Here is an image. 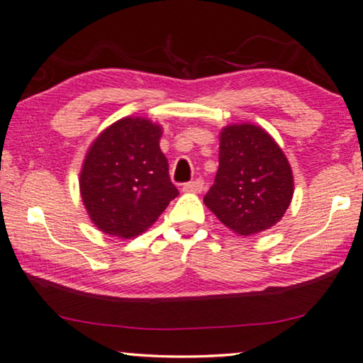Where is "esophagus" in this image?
<instances>
[{
	"label": "esophagus",
	"mask_w": 363,
	"mask_h": 363,
	"mask_svg": "<svg viewBox=\"0 0 363 363\" xmlns=\"http://www.w3.org/2000/svg\"><path fill=\"white\" fill-rule=\"evenodd\" d=\"M182 191H184V192H192V194H199V192H202V191H203V181H201V179H196V181H192V182L184 184Z\"/></svg>",
	"instance_id": "1"
}]
</instances>
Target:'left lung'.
Segmentation results:
<instances>
[{"mask_svg": "<svg viewBox=\"0 0 363 363\" xmlns=\"http://www.w3.org/2000/svg\"><path fill=\"white\" fill-rule=\"evenodd\" d=\"M218 141V171L203 203L238 235L277 225L294 194L293 171L281 147L252 123L223 126Z\"/></svg>", "mask_w": 363, "mask_h": 363, "instance_id": "left-lung-1", "label": "left lung"}]
</instances>
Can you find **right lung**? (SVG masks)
Segmentation results:
<instances>
[{
  "label": "right lung",
  "instance_id": "1",
  "mask_svg": "<svg viewBox=\"0 0 363 363\" xmlns=\"http://www.w3.org/2000/svg\"><path fill=\"white\" fill-rule=\"evenodd\" d=\"M161 136V125L125 116L91 141L79 186L85 211L100 232L135 238L177 197L160 147Z\"/></svg>",
  "mask_w": 363,
  "mask_h": 363
}]
</instances>
